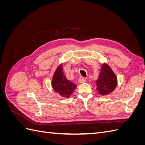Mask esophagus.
Returning a JSON list of instances; mask_svg holds the SVG:
<instances>
[{"label":"esophagus","mask_w":145,"mask_h":145,"mask_svg":"<svg viewBox=\"0 0 145 145\" xmlns=\"http://www.w3.org/2000/svg\"><path fill=\"white\" fill-rule=\"evenodd\" d=\"M85 81H86L85 80V78L84 77H80L79 78H78V82L80 83H84V82H85Z\"/></svg>","instance_id":"1"}]
</instances>
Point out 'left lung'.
<instances>
[{"mask_svg":"<svg viewBox=\"0 0 145 145\" xmlns=\"http://www.w3.org/2000/svg\"><path fill=\"white\" fill-rule=\"evenodd\" d=\"M117 82V77L111 68L107 64H103L98 80L96 81L99 93L102 95L110 94L116 88Z\"/></svg>","mask_w":145,"mask_h":145,"instance_id":"left-lung-1","label":"left lung"}]
</instances>
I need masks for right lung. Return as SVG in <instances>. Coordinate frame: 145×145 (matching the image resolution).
I'll return each mask as SVG.
<instances>
[{
	"instance_id": "1",
	"label": "right lung",
	"mask_w": 145,
	"mask_h": 145,
	"mask_svg": "<svg viewBox=\"0 0 145 145\" xmlns=\"http://www.w3.org/2000/svg\"><path fill=\"white\" fill-rule=\"evenodd\" d=\"M52 86L55 92L62 97L68 98L73 93L77 86L68 80L63 74L62 65H60L56 70L52 80Z\"/></svg>"
}]
</instances>
